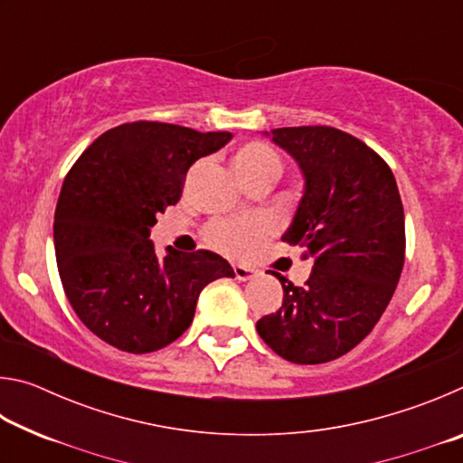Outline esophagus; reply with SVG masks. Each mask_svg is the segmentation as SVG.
<instances>
[{"instance_id":"1","label":"esophagus","mask_w":463,"mask_h":463,"mask_svg":"<svg viewBox=\"0 0 463 463\" xmlns=\"http://www.w3.org/2000/svg\"><path fill=\"white\" fill-rule=\"evenodd\" d=\"M234 278L239 281H247V279H253L257 278V269L253 268H247V265H234Z\"/></svg>"}]
</instances>
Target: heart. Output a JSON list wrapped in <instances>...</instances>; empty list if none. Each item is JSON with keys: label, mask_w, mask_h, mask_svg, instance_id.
I'll return each mask as SVG.
<instances>
[{"label": "heart", "mask_w": 463, "mask_h": 463, "mask_svg": "<svg viewBox=\"0 0 463 463\" xmlns=\"http://www.w3.org/2000/svg\"><path fill=\"white\" fill-rule=\"evenodd\" d=\"M232 167L242 182L269 175L276 179L281 171L279 155L263 143H247L232 155ZM271 232V221L265 216H245L216 221L206 229V241L229 257H245Z\"/></svg>", "instance_id": "heart-1"}]
</instances>
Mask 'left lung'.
I'll list each match as a JSON object with an SVG mask.
<instances>
[{
  "instance_id": "left-lung-1",
  "label": "left lung",
  "mask_w": 463,
  "mask_h": 463,
  "mask_svg": "<svg viewBox=\"0 0 463 463\" xmlns=\"http://www.w3.org/2000/svg\"><path fill=\"white\" fill-rule=\"evenodd\" d=\"M292 156L304 194L284 232L315 268L304 286L278 271L279 310L257 333L279 357L312 365L362 343L392 300L404 265V210L394 174L362 140L331 127L263 132Z\"/></svg>"
}]
</instances>
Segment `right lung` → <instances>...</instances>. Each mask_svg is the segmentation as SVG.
Masks as SVG:
<instances>
[{
  "mask_svg": "<svg viewBox=\"0 0 463 463\" xmlns=\"http://www.w3.org/2000/svg\"><path fill=\"white\" fill-rule=\"evenodd\" d=\"M231 132H198L165 122H128L85 148L54 210V253L75 315L112 347L151 354L192 325L200 292L234 278L213 250L156 255L151 226L177 203L200 156Z\"/></svg>",
  "mask_w": 463,
  "mask_h": 463,
  "instance_id": "obj_1",
  "label": "right lung"
}]
</instances>
